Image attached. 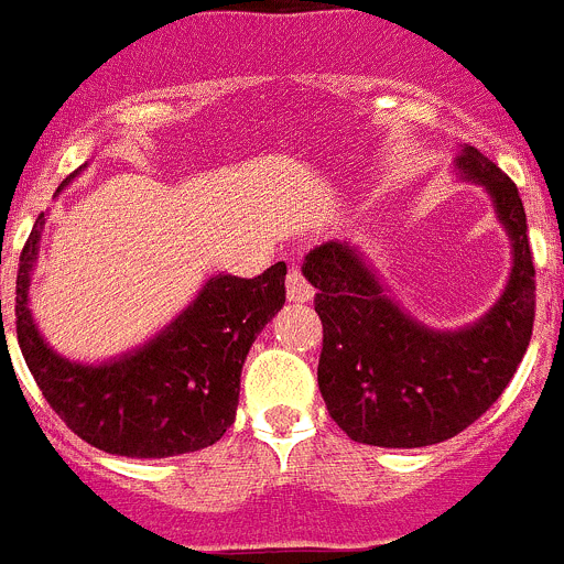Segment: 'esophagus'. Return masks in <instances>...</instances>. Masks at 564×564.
<instances>
[{"instance_id":"1","label":"esophagus","mask_w":564,"mask_h":564,"mask_svg":"<svg viewBox=\"0 0 564 564\" xmlns=\"http://www.w3.org/2000/svg\"><path fill=\"white\" fill-rule=\"evenodd\" d=\"M285 288H288V299H291V302H310V299H313V288H310V282L304 279V273L299 271L296 265L288 271Z\"/></svg>"}]
</instances>
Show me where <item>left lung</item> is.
<instances>
[{
	"instance_id": "obj_1",
	"label": "left lung",
	"mask_w": 564,
	"mask_h": 564,
	"mask_svg": "<svg viewBox=\"0 0 564 564\" xmlns=\"http://www.w3.org/2000/svg\"><path fill=\"white\" fill-rule=\"evenodd\" d=\"M481 181L514 248L509 285L462 333H433L383 293L352 246L322 242L304 257L324 327L318 389L335 425L375 447H425L473 425L503 394L534 329L536 282L525 209L514 181L475 148L456 159Z\"/></svg>"
}]
</instances>
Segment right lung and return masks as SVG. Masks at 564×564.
<instances>
[{"label": "right lung", "mask_w": 564, "mask_h": 564, "mask_svg": "<svg viewBox=\"0 0 564 564\" xmlns=\"http://www.w3.org/2000/svg\"><path fill=\"white\" fill-rule=\"evenodd\" d=\"M41 224L44 215L19 257L15 335L50 408L83 442L113 456L167 458L218 442L235 422L248 349L285 304V262L254 279H209L151 344L113 364L80 366L55 355L30 318Z\"/></svg>", "instance_id": "right-lung-1"}]
</instances>
